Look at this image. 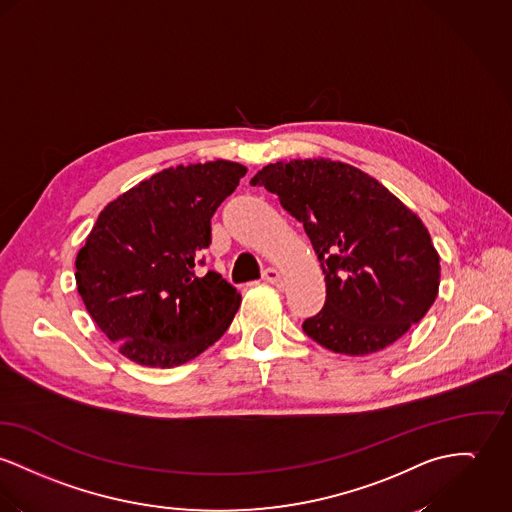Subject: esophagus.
<instances>
[{
	"mask_svg": "<svg viewBox=\"0 0 512 512\" xmlns=\"http://www.w3.org/2000/svg\"><path fill=\"white\" fill-rule=\"evenodd\" d=\"M263 280L269 282V284H278V282L282 280V275H280L276 269H273V267H269V269L263 271Z\"/></svg>",
	"mask_w": 512,
	"mask_h": 512,
	"instance_id": "esophagus-1",
	"label": "esophagus"
}]
</instances>
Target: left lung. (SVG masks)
Segmentation results:
<instances>
[{"mask_svg":"<svg viewBox=\"0 0 512 512\" xmlns=\"http://www.w3.org/2000/svg\"><path fill=\"white\" fill-rule=\"evenodd\" d=\"M251 185L280 198L314 245L327 296L302 329L315 343L347 356L378 353L429 312L440 257L423 220L380 181L314 158L269 163Z\"/></svg>","mask_w":512,"mask_h":512,"instance_id":"8db88e82","label":"left lung"}]
</instances>
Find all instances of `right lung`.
<instances>
[{"mask_svg": "<svg viewBox=\"0 0 512 512\" xmlns=\"http://www.w3.org/2000/svg\"><path fill=\"white\" fill-rule=\"evenodd\" d=\"M245 173L228 159L169 167L101 210L78 251L76 284L118 353L173 368L226 333L241 294L195 267L210 245V218Z\"/></svg>", "mask_w": 512, "mask_h": 512, "instance_id": "obj_1", "label": "right lung"}]
</instances>
